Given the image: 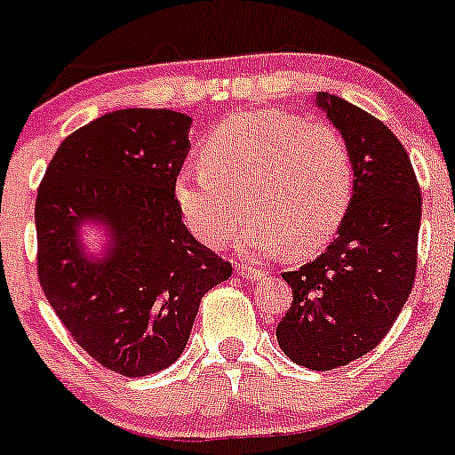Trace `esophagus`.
<instances>
[{
  "label": "esophagus",
  "mask_w": 455,
  "mask_h": 455,
  "mask_svg": "<svg viewBox=\"0 0 455 455\" xmlns=\"http://www.w3.org/2000/svg\"><path fill=\"white\" fill-rule=\"evenodd\" d=\"M235 269H237V274L242 275V278H247V280H260L262 275H265V271L258 269V267L247 265V262H237Z\"/></svg>",
  "instance_id": "1"
}]
</instances>
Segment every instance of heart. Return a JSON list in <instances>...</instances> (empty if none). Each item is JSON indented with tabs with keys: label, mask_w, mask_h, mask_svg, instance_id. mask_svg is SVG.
<instances>
[{
	"label": "heart",
	"mask_w": 455,
	"mask_h": 455,
	"mask_svg": "<svg viewBox=\"0 0 455 455\" xmlns=\"http://www.w3.org/2000/svg\"><path fill=\"white\" fill-rule=\"evenodd\" d=\"M355 190L347 139L328 123L285 109H253L224 118L202 146V164L186 165L175 197L195 235L220 247L247 220L240 249L291 258L323 249L341 227ZM248 204H244L243 202Z\"/></svg>",
	"instance_id": "heart-1"
}]
</instances>
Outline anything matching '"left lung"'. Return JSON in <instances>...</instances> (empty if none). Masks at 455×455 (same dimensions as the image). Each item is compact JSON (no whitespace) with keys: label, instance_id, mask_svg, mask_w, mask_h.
<instances>
[{"label":"left lung","instance_id":"left-lung-1","mask_svg":"<svg viewBox=\"0 0 455 455\" xmlns=\"http://www.w3.org/2000/svg\"><path fill=\"white\" fill-rule=\"evenodd\" d=\"M316 103L350 143L355 193L330 247L283 274L294 300L275 337L299 366L332 371L379 346L400 316L418 269L422 195L404 146L379 118L325 92Z\"/></svg>","mask_w":455,"mask_h":455}]
</instances>
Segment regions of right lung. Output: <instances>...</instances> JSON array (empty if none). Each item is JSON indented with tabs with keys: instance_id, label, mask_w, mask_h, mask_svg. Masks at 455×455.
Instances as JSON below:
<instances>
[{
	"instance_id": "obj_1",
	"label": "right lung",
	"mask_w": 455,
	"mask_h": 455,
	"mask_svg": "<svg viewBox=\"0 0 455 455\" xmlns=\"http://www.w3.org/2000/svg\"><path fill=\"white\" fill-rule=\"evenodd\" d=\"M190 116L118 109L80 127L53 155L36 199L37 278L74 341L108 371L146 377L175 363L199 303L231 262L181 220L175 181L188 156ZM84 219L113 228V253L87 261Z\"/></svg>"
}]
</instances>
